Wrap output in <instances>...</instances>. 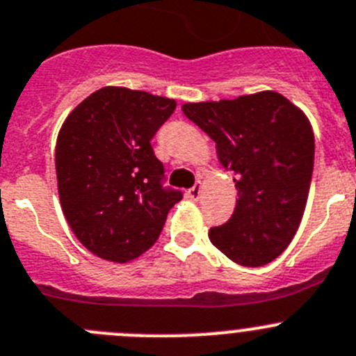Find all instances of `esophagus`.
<instances>
[{
  "mask_svg": "<svg viewBox=\"0 0 356 356\" xmlns=\"http://www.w3.org/2000/svg\"><path fill=\"white\" fill-rule=\"evenodd\" d=\"M187 195L192 199V201H197V199H201V195H202V185H201V184H195L194 187L188 188Z\"/></svg>",
  "mask_w": 356,
  "mask_h": 356,
  "instance_id": "esophagus-1",
  "label": "esophagus"
}]
</instances>
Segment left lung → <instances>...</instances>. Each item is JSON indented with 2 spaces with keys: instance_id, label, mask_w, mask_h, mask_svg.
Instances as JSON below:
<instances>
[{
  "instance_id": "left-lung-1",
  "label": "left lung",
  "mask_w": 356,
  "mask_h": 356,
  "mask_svg": "<svg viewBox=\"0 0 356 356\" xmlns=\"http://www.w3.org/2000/svg\"><path fill=\"white\" fill-rule=\"evenodd\" d=\"M181 110L215 141L222 165L238 176L234 213L211 227L209 241L241 266L273 262L293 239L306 208L314 164L309 120L273 90L187 103Z\"/></svg>"
}]
</instances>
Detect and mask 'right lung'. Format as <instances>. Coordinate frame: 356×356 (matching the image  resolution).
Masks as SVG:
<instances>
[{
  "instance_id": "obj_1",
  "label": "right lung",
  "mask_w": 356,
  "mask_h": 356,
  "mask_svg": "<svg viewBox=\"0 0 356 356\" xmlns=\"http://www.w3.org/2000/svg\"><path fill=\"white\" fill-rule=\"evenodd\" d=\"M175 99L125 87H103L64 120L56 145L63 213L94 255L129 262L161 236L168 211L184 197L164 185L152 138Z\"/></svg>"
}]
</instances>
